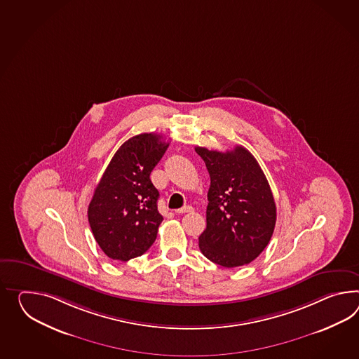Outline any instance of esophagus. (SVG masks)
I'll return each mask as SVG.
<instances>
[{
  "label": "esophagus",
  "instance_id": "obj_1",
  "mask_svg": "<svg viewBox=\"0 0 359 359\" xmlns=\"http://www.w3.org/2000/svg\"><path fill=\"white\" fill-rule=\"evenodd\" d=\"M192 210V206H184V208H182V209H177L176 212H177V214H185V212H191Z\"/></svg>",
  "mask_w": 359,
  "mask_h": 359
}]
</instances>
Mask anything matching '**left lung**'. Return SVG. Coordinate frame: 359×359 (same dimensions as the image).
Segmentation results:
<instances>
[{"mask_svg": "<svg viewBox=\"0 0 359 359\" xmlns=\"http://www.w3.org/2000/svg\"><path fill=\"white\" fill-rule=\"evenodd\" d=\"M196 151L210 175L206 229L198 237L202 254L228 269L248 264L270 243L276 223L269 182L244 147Z\"/></svg>", "mask_w": 359, "mask_h": 359, "instance_id": "obj_1", "label": "left lung"}]
</instances>
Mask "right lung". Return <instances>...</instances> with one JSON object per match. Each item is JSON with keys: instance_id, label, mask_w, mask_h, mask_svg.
<instances>
[{"instance_id": "obj_1", "label": "right lung", "mask_w": 359, "mask_h": 359, "mask_svg": "<svg viewBox=\"0 0 359 359\" xmlns=\"http://www.w3.org/2000/svg\"><path fill=\"white\" fill-rule=\"evenodd\" d=\"M167 148L157 133L133 136L116 150L97 184L88 220L97 244L114 261L140 257L157 238L163 217L150 174Z\"/></svg>"}]
</instances>
